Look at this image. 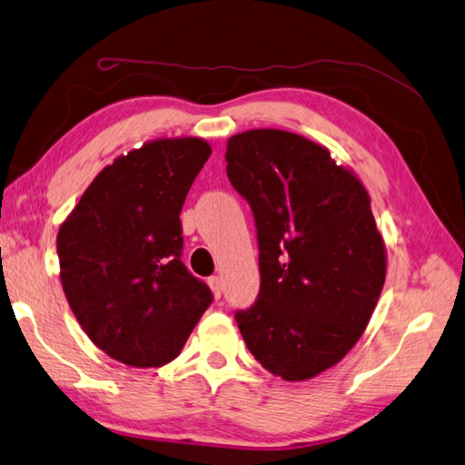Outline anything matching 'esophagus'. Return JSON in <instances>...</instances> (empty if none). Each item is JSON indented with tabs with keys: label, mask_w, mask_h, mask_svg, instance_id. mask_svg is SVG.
I'll list each match as a JSON object with an SVG mask.
<instances>
[{
	"label": "esophagus",
	"mask_w": 465,
	"mask_h": 465,
	"mask_svg": "<svg viewBox=\"0 0 465 465\" xmlns=\"http://www.w3.org/2000/svg\"><path fill=\"white\" fill-rule=\"evenodd\" d=\"M207 283H210V288H212L215 298H220L222 292H223V280H222V275H212V278L207 280Z\"/></svg>",
	"instance_id": "obj_1"
}]
</instances>
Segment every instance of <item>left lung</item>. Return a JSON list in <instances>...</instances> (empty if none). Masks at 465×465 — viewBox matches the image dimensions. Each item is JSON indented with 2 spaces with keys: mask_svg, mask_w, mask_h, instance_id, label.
Here are the masks:
<instances>
[{
  "mask_svg": "<svg viewBox=\"0 0 465 465\" xmlns=\"http://www.w3.org/2000/svg\"><path fill=\"white\" fill-rule=\"evenodd\" d=\"M225 162L260 245L258 302L235 322L265 370L308 381L360 341L380 300L388 255L370 193L328 147L272 127L232 135Z\"/></svg>",
  "mask_w": 465,
  "mask_h": 465,
  "instance_id": "left-lung-1",
  "label": "left lung"
}]
</instances>
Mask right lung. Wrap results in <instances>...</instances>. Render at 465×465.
I'll return each mask as SVG.
<instances>
[{
	"label": "right lung",
	"instance_id": "1",
	"mask_svg": "<svg viewBox=\"0 0 465 465\" xmlns=\"http://www.w3.org/2000/svg\"><path fill=\"white\" fill-rule=\"evenodd\" d=\"M212 145L160 137L105 165L59 225V280L97 348L132 368L180 355L212 292L182 263L180 212Z\"/></svg>",
	"mask_w": 465,
	"mask_h": 465
}]
</instances>
